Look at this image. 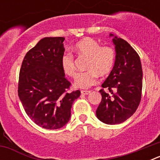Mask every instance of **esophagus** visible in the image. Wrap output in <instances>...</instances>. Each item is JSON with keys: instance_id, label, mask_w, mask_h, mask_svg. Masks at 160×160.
Masks as SVG:
<instances>
[{"instance_id": "1", "label": "esophagus", "mask_w": 160, "mask_h": 160, "mask_svg": "<svg viewBox=\"0 0 160 160\" xmlns=\"http://www.w3.org/2000/svg\"><path fill=\"white\" fill-rule=\"evenodd\" d=\"M90 91H89V90H81V94H85V95H86V94H90Z\"/></svg>"}]
</instances>
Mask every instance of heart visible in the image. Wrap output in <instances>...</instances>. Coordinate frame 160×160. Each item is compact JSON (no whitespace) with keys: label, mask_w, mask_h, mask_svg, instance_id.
Wrapping results in <instances>:
<instances>
[{"label":"heart","mask_w":160,"mask_h":160,"mask_svg":"<svg viewBox=\"0 0 160 160\" xmlns=\"http://www.w3.org/2000/svg\"><path fill=\"white\" fill-rule=\"evenodd\" d=\"M73 51L78 56L87 58L86 69L80 73L74 81L78 88H89L98 82L100 77L108 75L115 62V51L108 46H100L99 42L91 38H84L76 42ZM61 67L63 73L70 78L75 77L77 70L74 57L71 53H65L61 58Z\"/></svg>","instance_id":"obj_1"}]
</instances>
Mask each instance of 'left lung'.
Returning <instances> with one entry per match:
<instances>
[{
    "mask_svg": "<svg viewBox=\"0 0 160 160\" xmlns=\"http://www.w3.org/2000/svg\"><path fill=\"white\" fill-rule=\"evenodd\" d=\"M113 42L115 62L102 84V101L96 111L97 118L110 125L122 123L135 112L140 103L142 87V66L137 52L122 38L115 36ZM104 88L108 90L107 92Z\"/></svg>",
    "mask_w": 160,
    "mask_h": 160,
    "instance_id": "left-lung-1",
    "label": "left lung"
}]
</instances>
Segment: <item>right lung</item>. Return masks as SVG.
<instances>
[{"label": "right lung", "instance_id": "add662e5", "mask_svg": "<svg viewBox=\"0 0 160 160\" xmlns=\"http://www.w3.org/2000/svg\"><path fill=\"white\" fill-rule=\"evenodd\" d=\"M62 37L44 38L25 54L19 73L18 96L32 122L45 129L62 128L69 122L80 90L68 92L70 82L61 67Z\"/></svg>", "mask_w": 160, "mask_h": 160}]
</instances>
